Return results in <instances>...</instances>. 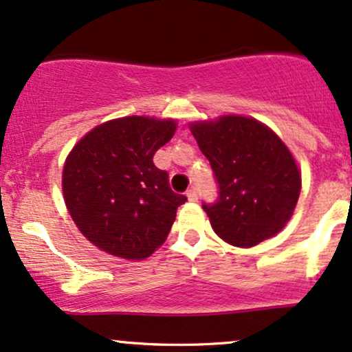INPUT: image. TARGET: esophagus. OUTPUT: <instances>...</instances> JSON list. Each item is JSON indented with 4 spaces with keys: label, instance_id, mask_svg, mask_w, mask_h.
<instances>
[{
    "label": "esophagus",
    "instance_id": "34e87169",
    "mask_svg": "<svg viewBox=\"0 0 352 352\" xmlns=\"http://www.w3.org/2000/svg\"><path fill=\"white\" fill-rule=\"evenodd\" d=\"M187 199L190 201H197V200H199V195H197V190L195 188L187 190Z\"/></svg>",
    "mask_w": 352,
    "mask_h": 352
}]
</instances>
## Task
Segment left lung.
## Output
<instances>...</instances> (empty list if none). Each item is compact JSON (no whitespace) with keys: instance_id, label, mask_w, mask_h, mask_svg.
<instances>
[{"instance_id":"left-lung-1","label":"left lung","mask_w":352,"mask_h":352,"mask_svg":"<svg viewBox=\"0 0 352 352\" xmlns=\"http://www.w3.org/2000/svg\"><path fill=\"white\" fill-rule=\"evenodd\" d=\"M188 127L220 187L217 204L204 205L213 232L238 248L278 235L292 220L301 192V170L280 135L238 114Z\"/></svg>"}]
</instances>
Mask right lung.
<instances>
[{
	"label": "right lung",
	"mask_w": 352,
	"mask_h": 352,
	"mask_svg": "<svg viewBox=\"0 0 352 352\" xmlns=\"http://www.w3.org/2000/svg\"><path fill=\"white\" fill-rule=\"evenodd\" d=\"M175 119L127 116L96 125L63 167V197L79 232L112 256L145 260L167 240L185 197L173 193L153 153Z\"/></svg>",
	"instance_id": "1"
}]
</instances>
